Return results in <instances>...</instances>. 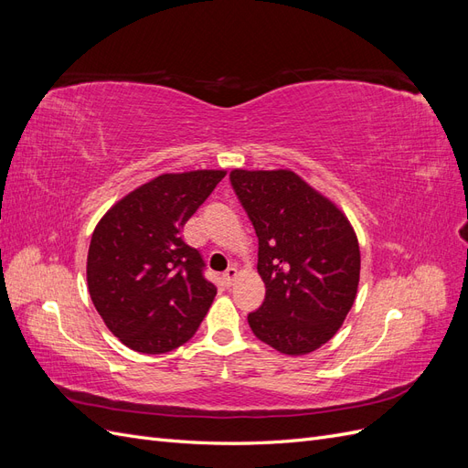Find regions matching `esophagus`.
<instances>
[{
    "instance_id": "obj_1",
    "label": "esophagus",
    "mask_w": 468,
    "mask_h": 468,
    "mask_svg": "<svg viewBox=\"0 0 468 468\" xmlns=\"http://www.w3.org/2000/svg\"><path fill=\"white\" fill-rule=\"evenodd\" d=\"M236 277H238V271H236V267H229L224 271V275H222V281H224V287H232V282L236 281Z\"/></svg>"
}]
</instances>
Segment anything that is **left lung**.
Returning <instances> with one entry per match:
<instances>
[{
  "label": "left lung",
  "mask_w": 468,
  "mask_h": 468,
  "mask_svg": "<svg viewBox=\"0 0 468 468\" xmlns=\"http://www.w3.org/2000/svg\"><path fill=\"white\" fill-rule=\"evenodd\" d=\"M230 186L258 236L261 306L248 314L263 344L304 356L324 346L356 301L361 256L349 220L289 169H234Z\"/></svg>",
  "instance_id": "1"
}]
</instances>
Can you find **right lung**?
<instances>
[{"label":"right lung","instance_id":"right-lung-1","mask_svg":"<svg viewBox=\"0 0 468 468\" xmlns=\"http://www.w3.org/2000/svg\"><path fill=\"white\" fill-rule=\"evenodd\" d=\"M224 172L165 174L134 189L99 220L88 287L107 328L138 353L160 356L195 335L217 294L199 250L181 229Z\"/></svg>","mask_w":468,"mask_h":468}]
</instances>
